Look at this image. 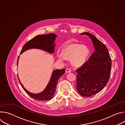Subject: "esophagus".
<instances>
[{
  "mask_svg": "<svg viewBox=\"0 0 125 125\" xmlns=\"http://www.w3.org/2000/svg\"><path fill=\"white\" fill-rule=\"evenodd\" d=\"M69 72H71V70L69 68H67L66 69V73H69Z\"/></svg>",
  "mask_w": 125,
  "mask_h": 125,
  "instance_id": "1",
  "label": "esophagus"
}]
</instances>
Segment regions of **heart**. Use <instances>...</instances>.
I'll return each mask as SVG.
<instances>
[{"instance_id":"1","label":"heart","mask_w":125,"mask_h":125,"mask_svg":"<svg viewBox=\"0 0 125 125\" xmlns=\"http://www.w3.org/2000/svg\"><path fill=\"white\" fill-rule=\"evenodd\" d=\"M90 50L85 45L78 43H71L61 49V54H58L57 57L62 59L63 57L67 59H71V63L76 67L83 65L87 59Z\"/></svg>"}]
</instances>
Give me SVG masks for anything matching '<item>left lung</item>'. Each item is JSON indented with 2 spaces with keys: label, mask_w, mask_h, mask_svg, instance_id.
Masks as SVG:
<instances>
[{
  "label": "left lung",
  "mask_w": 125,
  "mask_h": 125,
  "mask_svg": "<svg viewBox=\"0 0 125 125\" xmlns=\"http://www.w3.org/2000/svg\"><path fill=\"white\" fill-rule=\"evenodd\" d=\"M93 42L95 51L88 60L76 70L77 90L80 95L90 97L100 92L108 83L111 59L107 48L93 34L85 32Z\"/></svg>",
  "instance_id": "1"
}]
</instances>
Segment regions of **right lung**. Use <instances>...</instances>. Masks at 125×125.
Masks as SVG:
<instances>
[{
  "mask_svg": "<svg viewBox=\"0 0 125 125\" xmlns=\"http://www.w3.org/2000/svg\"><path fill=\"white\" fill-rule=\"evenodd\" d=\"M56 37L57 35L52 33L47 34L37 35L36 37H34L33 39L25 44L21 50L20 54H22L25 51L31 48L40 49L47 51V52L52 53L54 52L55 44H54V42ZM19 58V57L18 59L17 65ZM65 69L55 70L53 71L50 80L47 86L44 89V90L43 92L37 94H33L28 92L23 86V84L20 81L19 78L18 79L24 90L29 96L33 99L38 100H49L52 99V98L54 96V94L55 92L56 85L58 83V80L59 78L65 73Z\"/></svg>",
  "mask_w": 125,
  "mask_h": 125,
  "instance_id": "1",
  "label": "right lung"
}]
</instances>
